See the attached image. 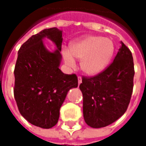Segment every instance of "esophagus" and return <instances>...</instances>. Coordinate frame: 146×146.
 <instances>
[{
    "label": "esophagus",
    "mask_w": 146,
    "mask_h": 146,
    "mask_svg": "<svg viewBox=\"0 0 146 146\" xmlns=\"http://www.w3.org/2000/svg\"><path fill=\"white\" fill-rule=\"evenodd\" d=\"M82 83V78L80 77V76H78V84H80Z\"/></svg>",
    "instance_id": "1"
}]
</instances>
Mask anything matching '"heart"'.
I'll return each mask as SVG.
<instances>
[{
	"label": "heart",
	"mask_w": 146,
	"mask_h": 146,
	"mask_svg": "<svg viewBox=\"0 0 146 146\" xmlns=\"http://www.w3.org/2000/svg\"><path fill=\"white\" fill-rule=\"evenodd\" d=\"M115 51L113 42L99 36H87L71 42L70 50L62 49L66 65L76 66V58L80 61V68L88 76H96L103 72L113 58Z\"/></svg>",
	"instance_id": "1"
}]
</instances>
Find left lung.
<instances>
[{
	"label": "left lung",
	"mask_w": 146,
	"mask_h": 146,
	"mask_svg": "<svg viewBox=\"0 0 146 146\" xmlns=\"http://www.w3.org/2000/svg\"><path fill=\"white\" fill-rule=\"evenodd\" d=\"M113 63L93 77H83V113L93 128L110 125L124 114L133 91L135 75L131 51L122 41Z\"/></svg>",
	"instance_id": "1"
}]
</instances>
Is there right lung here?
<instances>
[{"instance_id":"right-lung-1","label":"right lung","mask_w":146,"mask_h":146,"mask_svg":"<svg viewBox=\"0 0 146 146\" xmlns=\"http://www.w3.org/2000/svg\"><path fill=\"white\" fill-rule=\"evenodd\" d=\"M49 38L56 46L53 52L43 44ZM62 31L56 27L44 29L21 46L15 67L14 96L21 115L41 128L54 127L68 92L78 86L75 74L59 69Z\"/></svg>"}]
</instances>
